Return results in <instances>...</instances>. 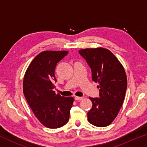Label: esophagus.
<instances>
[{"label": "esophagus", "mask_w": 147, "mask_h": 147, "mask_svg": "<svg viewBox=\"0 0 147 147\" xmlns=\"http://www.w3.org/2000/svg\"><path fill=\"white\" fill-rule=\"evenodd\" d=\"M82 97H79V96H75L74 97V99H75L76 100H82Z\"/></svg>", "instance_id": "esophagus-1"}]
</instances>
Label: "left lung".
Masks as SVG:
<instances>
[{"mask_svg":"<svg viewBox=\"0 0 147 147\" xmlns=\"http://www.w3.org/2000/svg\"><path fill=\"white\" fill-rule=\"evenodd\" d=\"M78 53L91 69L92 80L99 83V97H90L92 107L87 113L88 121L96 127H107L114 121L125 99L127 87L125 69L106 49H85Z\"/></svg>","mask_w":147,"mask_h":147,"instance_id":"obj_1","label":"left lung"}]
</instances>
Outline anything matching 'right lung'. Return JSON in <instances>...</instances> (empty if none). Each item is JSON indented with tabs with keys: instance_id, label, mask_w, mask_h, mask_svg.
Returning <instances> with one entry per match:
<instances>
[{
	"instance_id": "right-lung-1",
	"label": "right lung",
	"mask_w": 147,
	"mask_h": 147,
	"mask_svg": "<svg viewBox=\"0 0 147 147\" xmlns=\"http://www.w3.org/2000/svg\"><path fill=\"white\" fill-rule=\"evenodd\" d=\"M69 52L44 51L33 59L23 80V92L28 105L39 121L46 127L57 129L69 121L74 98L57 94L56 66Z\"/></svg>"
}]
</instances>
